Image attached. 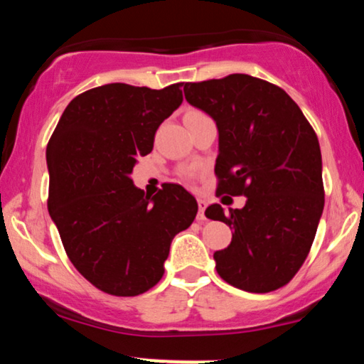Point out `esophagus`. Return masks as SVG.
I'll use <instances>...</instances> for the list:
<instances>
[{"label": "esophagus", "mask_w": 364, "mask_h": 364, "mask_svg": "<svg viewBox=\"0 0 364 364\" xmlns=\"http://www.w3.org/2000/svg\"><path fill=\"white\" fill-rule=\"evenodd\" d=\"M205 208H207V202L203 198H198V219H205Z\"/></svg>", "instance_id": "obj_1"}]
</instances>
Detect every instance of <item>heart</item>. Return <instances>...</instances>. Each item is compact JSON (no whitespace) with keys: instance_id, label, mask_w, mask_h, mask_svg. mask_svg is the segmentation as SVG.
<instances>
[{"instance_id":"obj_1","label":"heart","mask_w":364,"mask_h":364,"mask_svg":"<svg viewBox=\"0 0 364 364\" xmlns=\"http://www.w3.org/2000/svg\"><path fill=\"white\" fill-rule=\"evenodd\" d=\"M190 112H198V111H190Z\"/></svg>"}]
</instances>
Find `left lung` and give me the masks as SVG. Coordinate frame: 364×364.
Masks as SVG:
<instances>
[{
  "instance_id": "8db88e82",
  "label": "left lung",
  "mask_w": 364,
  "mask_h": 364,
  "mask_svg": "<svg viewBox=\"0 0 364 364\" xmlns=\"http://www.w3.org/2000/svg\"><path fill=\"white\" fill-rule=\"evenodd\" d=\"M183 90L217 124V196H246L243 208L224 212L214 203L205 210L235 229L231 245L214 253L217 274L248 292L286 286L306 260L323 212L315 129L281 87L250 75L185 83Z\"/></svg>"
}]
</instances>
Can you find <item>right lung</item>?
Masks as SVG:
<instances>
[{
	"instance_id": "add662e5",
	"label": "right lung",
	"mask_w": 364,
	"mask_h": 364,
	"mask_svg": "<svg viewBox=\"0 0 364 364\" xmlns=\"http://www.w3.org/2000/svg\"><path fill=\"white\" fill-rule=\"evenodd\" d=\"M179 87L107 83L83 92L48 144L49 215L75 269L107 294L136 296L156 286L171 241L198 210L183 186L149 196L132 179L136 157L152 150L157 128L183 102Z\"/></svg>"
}]
</instances>
